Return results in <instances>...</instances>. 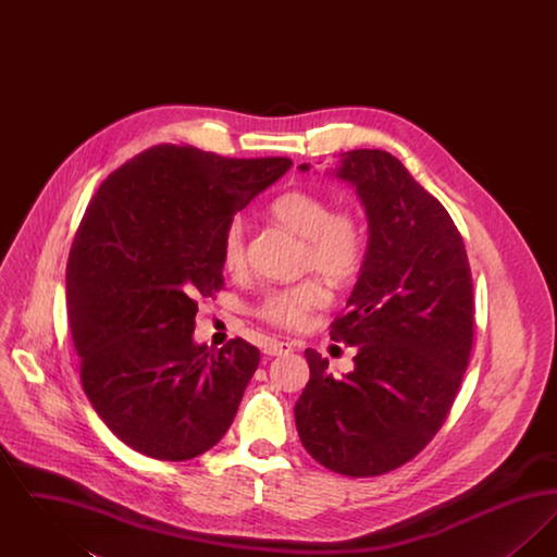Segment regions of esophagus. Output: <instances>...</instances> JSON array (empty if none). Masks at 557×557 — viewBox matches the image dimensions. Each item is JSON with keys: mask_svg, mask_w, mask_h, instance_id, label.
<instances>
[{"mask_svg": "<svg viewBox=\"0 0 557 557\" xmlns=\"http://www.w3.org/2000/svg\"><path fill=\"white\" fill-rule=\"evenodd\" d=\"M294 350L292 343H284V341H273L269 345L263 346V352L269 357H280V355H288Z\"/></svg>", "mask_w": 557, "mask_h": 557, "instance_id": "esophagus-1", "label": "esophagus"}]
</instances>
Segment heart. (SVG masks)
I'll return each mask as SVG.
<instances>
[{"mask_svg": "<svg viewBox=\"0 0 557 557\" xmlns=\"http://www.w3.org/2000/svg\"><path fill=\"white\" fill-rule=\"evenodd\" d=\"M269 214L302 238L300 269L343 284L357 275L366 257V227L350 209H336L309 189H288L271 205ZM219 261L230 275L246 271V238L239 219H232L219 238ZM330 294L318 277L267 292L257 305V318L282 330H302Z\"/></svg>", "mask_w": 557, "mask_h": 557, "instance_id": "b5f03b06", "label": "heart"}]
</instances>
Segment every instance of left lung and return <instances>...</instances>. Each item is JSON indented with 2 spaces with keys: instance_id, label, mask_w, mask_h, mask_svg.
<instances>
[{
  "instance_id": "1",
  "label": "left lung",
  "mask_w": 557,
  "mask_h": 557,
  "mask_svg": "<svg viewBox=\"0 0 557 557\" xmlns=\"http://www.w3.org/2000/svg\"><path fill=\"white\" fill-rule=\"evenodd\" d=\"M338 177L357 187L370 221L361 275L330 323L332 341L357 348L355 370L334 377L307 348L311 380L294 416L321 466L382 476L424 450L449 416L474 343V284L449 212L400 160L350 150Z\"/></svg>"
}]
</instances>
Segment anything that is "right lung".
I'll return each mask as SVG.
<instances>
[{
	"label": "right lung",
	"instance_id": "obj_1",
	"mask_svg": "<svg viewBox=\"0 0 557 557\" xmlns=\"http://www.w3.org/2000/svg\"><path fill=\"white\" fill-rule=\"evenodd\" d=\"M290 164L159 144L94 194L66 265L71 334L85 395L137 453L186 461L234 422L261 352L196 345L194 318L223 288L221 232Z\"/></svg>",
	"mask_w": 557,
	"mask_h": 557
}]
</instances>
